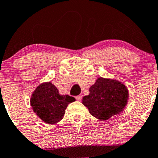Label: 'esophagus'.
Here are the masks:
<instances>
[{
  "instance_id": "34e87169",
  "label": "esophagus",
  "mask_w": 158,
  "mask_h": 158,
  "mask_svg": "<svg viewBox=\"0 0 158 158\" xmlns=\"http://www.w3.org/2000/svg\"><path fill=\"white\" fill-rule=\"evenodd\" d=\"M75 98H76V100H78V101H81V100H82V96L78 95V96H77V97H76Z\"/></svg>"
}]
</instances>
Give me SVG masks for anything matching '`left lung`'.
<instances>
[{
	"mask_svg": "<svg viewBox=\"0 0 158 158\" xmlns=\"http://www.w3.org/2000/svg\"><path fill=\"white\" fill-rule=\"evenodd\" d=\"M90 94L83 97V104L93 116L108 120L119 114L127 104V87L115 80L99 77L89 89Z\"/></svg>",
	"mask_w": 158,
	"mask_h": 158,
	"instance_id": "left-lung-1",
	"label": "left lung"
}]
</instances>
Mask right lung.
<instances>
[{
  "label": "right lung",
  "instance_id": "right-lung-1",
  "mask_svg": "<svg viewBox=\"0 0 158 158\" xmlns=\"http://www.w3.org/2000/svg\"><path fill=\"white\" fill-rule=\"evenodd\" d=\"M75 101L69 95H61L51 82L43 83L36 87L30 99L34 113L48 124H55L61 120L68 105Z\"/></svg>",
  "mask_w": 158,
  "mask_h": 158
}]
</instances>
